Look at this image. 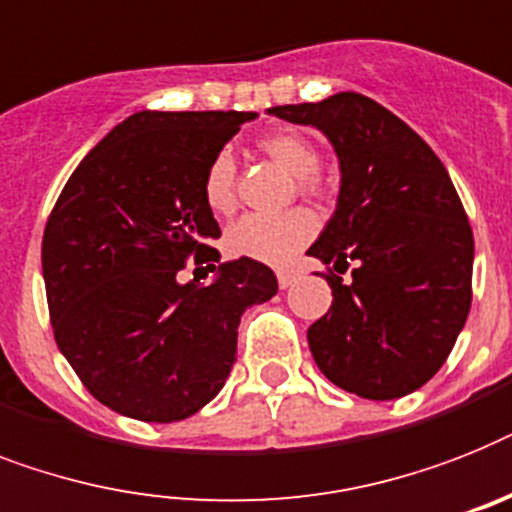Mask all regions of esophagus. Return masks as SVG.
<instances>
[{
  "label": "esophagus",
  "mask_w": 512,
  "mask_h": 512,
  "mask_svg": "<svg viewBox=\"0 0 512 512\" xmlns=\"http://www.w3.org/2000/svg\"><path fill=\"white\" fill-rule=\"evenodd\" d=\"M295 280H298V272H293V269H280V272H277V282H280L282 290L295 285Z\"/></svg>",
  "instance_id": "34e87169"
}]
</instances>
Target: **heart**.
<instances>
[{
  "label": "heart",
  "mask_w": 512,
  "mask_h": 512,
  "mask_svg": "<svg viewBox=\"0 0 512 512\" xmlns=\"http://www.w3.org/2000/svg\"><path fill=\"white\" fill-rule=\"evenodd\" d=\"M259 149L269 154L274 162H280L290 175L298 177V188L303 193L319 190V167L322 156L306 135L269 133L259 138ZM235 177L238 164L227 149L217 151L206 164L204 172V201L214 214H232L238 206L235 193ZM319 222L308 209H287L282 214H246L235 225H230L225 235V248L235 259H251L261 264L280 266L293 261V256L314 240Z\"/></svg>",
  "instance_id": "b5f03b06"
}]
</instances>
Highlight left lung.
<instances>
[{"instance_id":"1","label":"left lung","mask_w":512,"mask_h":512,"mask_svg":"<svg viewBox=\"0 0 512 512\" xmlns=\"http://www.w3.org/2000/svg\"><path fill=\"white\" fill-rule=\"evenodd\" d=\"M269 112L319 128L340 156L335 217L308 248L335 295L308 327L316 366L358 398H403L442 369L471 311L474 232L458 190L424 138L369 96Z\"/></svg>"}]
</instances>
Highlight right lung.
Wrapping results in <instances>:
<instances>
[{
	"mask_svg": "<svg viewBox=\"0 0 512 512\" xmlns=\"http://www.w3.org/2000/svg\"><path fill=\"white\" fill-rule=\"evenodd\" d=\"M253 112H138L78 164L41 240L62 356L99 403L138 421H183L214 400L240 316L277 293L266 264L219 266L204 172ZM217 271L182 285L187 259Z\"/></svg>",
	"mask_w": 512,
	"mask_h": 512,
	"instance_id": "obj_1",
	"label": "right lung"
}]
</instances>
